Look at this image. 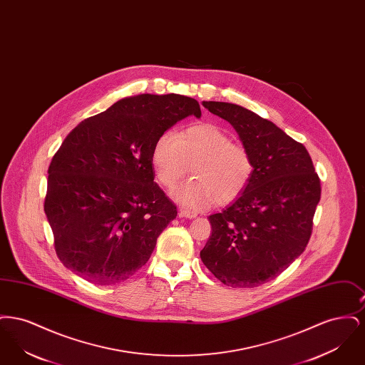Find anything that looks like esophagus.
<instances>
[{"mask_svg":"<svg viewBox=\"0 0 365 365\" xmlns=\"http://www.w3.org/2000/svg\"><path fill=\"white\" fill-rule=\"evenodd\" d=\"M179 216L180 217H186V219H194L197 216V213L190 212V210H186V209H180L179 210Z\"/></svg>","mask_w":365,"mask_h":365,"instance_id":"obj_1","label":"esophagus"}]
</instances>
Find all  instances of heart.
<instances>
[{"mask_svg":"<svg viewBox=\"0 0 365 365\" xmlns=\"http://www.w3.org/2000/svg\"><path fill=\"white\" fill-rule=\"evenodd\" d=\"M157 182L174 189L190 171L192 179L174 192L185 208L201 209L213 201L225 205L237 200L250 182L253 161L230 134L212 123L191 125L179 134L164 133L153 146Z\"/></svg>","mask_w":365,"mask_h":365,"instance_id":"b5f03b06","label":"heart"}]
</instances>
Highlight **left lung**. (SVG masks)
Segmentation results:
<instances>
[{
  "label": "left lung",
  "instance_id": "obj_1",
  "mask_svg": "<svg viewBox=\"0 0 365 365\" xmlns=\"http://www.w3.org/2000/svg\"><path fill=\"white\" fill-rule=\"evenodd\" d=\"M237 131L253 161L242 194L209 216L212 235L200 252L209 271L231 287L275 279L305 250L320 180L305 146L274 123L230 103L202 101Z\"/></svg>",
  "mask_w": 365,
  "mask_h": 365
}]
</instances>
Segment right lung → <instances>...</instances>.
I'll list each match as a JSON object with an SVG mask.
<instances>
[{
	"label": "right lung",
	"mask_w": 365,
	"mask_h": 365,
	"mask_svg": "<svg viewBox=\"0 0 365 365\" xmlns=\"http://www.w3.org/2000/svg\"><path fill=\"white\" fill-rule=\"evenodd\" d=\"M200 105L179 94L125 97L79 123L53 156L45 213L60 261L100 286L133 277L176 217L155 183L160 135Z\"/></svg>",
	"instance_id": "1"
}]
</instances>
